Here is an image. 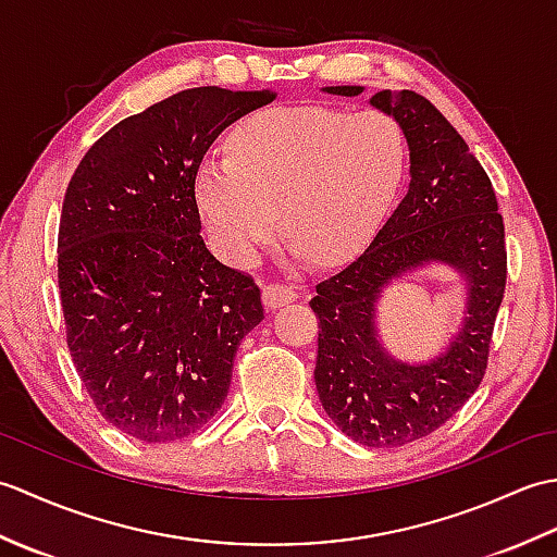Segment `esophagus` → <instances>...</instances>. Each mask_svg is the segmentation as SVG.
Segmentation results:
<instances>
[{
	"label": "esophagus",
	"instance_id": "34e87169",
	"mask_svg": "<svg viewBox=\"0 0 557 557\" xmlns=\"http://www.w3.org/2000/svg\"><path fill=\"white\" fill-rule=\"evenodd\" d=\"M294 299H297V292H294L292 287H285V285H268L263 289V306L270 311L280 309V306H287Z\"/></svg>",
	"mask_w": 557,
	"mask_h": 557
}]
</instances>
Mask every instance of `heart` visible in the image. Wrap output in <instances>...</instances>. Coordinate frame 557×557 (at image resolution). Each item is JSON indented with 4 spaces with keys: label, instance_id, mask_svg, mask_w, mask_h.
Wrapping results in <instances>:
<instances>
[{
    "label": "heart",
    "instance_id": "1",
    "mask_svg": "<svg viewBox=\"0 0 557 557\" xmlns=\"http://www.w3.org/2000/svg\"><path fill=\"white\" fill-rule=\"evenodd\" d=\"M405 168V132L383 112L270 108L234 128L227 156L198 164L196 200L230 263H251L280 210L294 251L333 265L371 239Z\"/></svg>",
    "mask_w": 557,
    "mask_h": 557
}]
</instances>
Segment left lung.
Segmentation results:
<instances>
[{"label": "left lung", "instance_id": "8db88e82", "mask_svg": "<svg viewBox=\"0 0 557 557\" xmlns=\"http://www.w3.org/2000/svg\"><path fill=\"white\" fill-rule=\"evenodd\" d=\"M323 92L361 96V86ZM371 104L405 132L409 186L371 246L311 299L318 315L315 389L337 429L366 447L433 433L476 393L505 294V224L493 184L455 126L413 90H381ZM466 280V318L429 362L393 358L376 335V301L393 281L429 264Z\"/></svg>", "mask_w": 557, "mask_h": 557}]
</instances>
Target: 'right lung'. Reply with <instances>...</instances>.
Instances as JSON below:
<instances>
[{"instance_id":"right-lung-1","label":"right lung","mask_w":557,"mask_h":557,"mask_svg":"<svg viewBox=\"0 0 557 557\" xmlns=\"http://www.w3.org/2000/svg\"><path fill=\"white\" fill-rule=\"evenodd\" d=\"M272 90L188 88L126 116L71 176L57 268L66 345L114 429L170 443L215 417L260 289L200 236L196 172L215 138Z\"/></svg>"}]
</instances>
